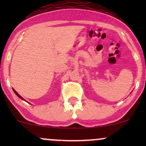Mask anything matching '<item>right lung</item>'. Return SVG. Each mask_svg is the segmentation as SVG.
Masks as SVG:
<instances>
[{
    "label": "right lung",
    "instance_id": "1",
    "mask_svg": "<svg viewBox=\"0 0 146 146\" xmlns=\"http://www.w3.org/2000/svg\"><path fill=\"white\" fill-rule=\"evenodd\" d=\"M13 91H14V92H15V94H16V95H17V96H19V98H21V99H22V100H24L23 98H22L21 96H20L19 94H18L17 92H16L15 91V89H13Z\"/></svg>",
    "mask_w": 146,
    "mask_h": 146
}]
</instances>
